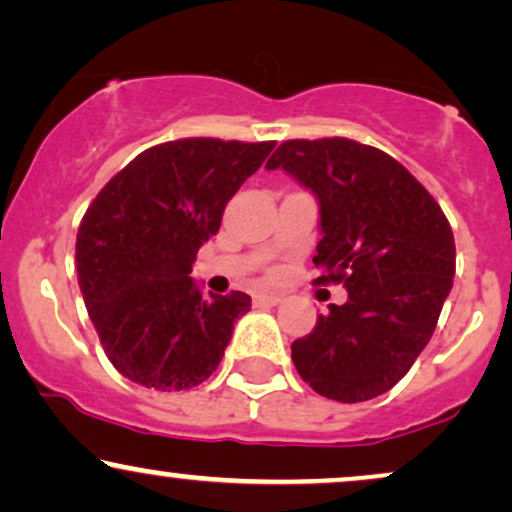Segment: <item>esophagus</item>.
<instances>
[{
    "instance_id": "obj_1",
    "label": "esophagus",
    "mask_w": 512,
    "mask_h": 512,
    "mask_svg": "<svg viewBox=\"0 0 512 512\" xmlns=\"http://www.w3.org/2000/svg\"><path fill=\"white\" fill-rule=\"evenodd\" d=\"M281 303V295L276 293H260L255 295V305H262V307H274Z\"/></svg>"
}]
</instances>
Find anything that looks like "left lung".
<instances>
[{
	"label": "left lung",
	"instance_id": "left-lung-1",
	"mask_svg": "<svg viewBox=\"0 0 512 512\" xmlns=\"http://www.w3.org/2000/svg\"><path fill=\"white\" fill-rule=\"evenodd\" d=\"M267 169L319 200L317 283H343L291 357L305 384L338 403L377 398L408 374L439 322L455 240L439 202L391 155L348 138L286 140Z\"/></svg>",
	"mask_w": 512,
	"mask_h": 512
}]
</instances>
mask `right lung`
<instances>
[{"mask_svg":"<svg viewBox=\"0 0 512 512\" xmlns=\"http://www.w3.org/2000/svg\"><path fill=\"white\" fill-rule=\"evenodd\" d=\"M274 145L171 140L140 152L92 200L76 238L78 286L126 379L183 391L219 367L250 295H202L190 272L226 202Z\"/></svg>","mask_w":512,"mask_h":512,"instance_id":"1","label":"right lung"}]
</instances>
